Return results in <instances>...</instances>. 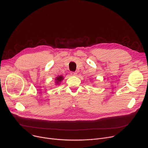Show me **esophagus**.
Masks as SVG:
<instances>
[{
  "mask_svg": "<svg viewBox=\"0 0 148 148\" xmlns=\"http://www.w3.org/2000/svg\"><path fill=\"white\" fill-rule=\"evenodd\" d=\"M70 74H71L72 76H76L77 75V73H75V72H71Z\"/></svg>",
  "mask_w": 148,
  "mask_h": 148,
  "instance_id": "obj_1",
  "label": "esophagus"
}]
</instances>
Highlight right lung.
I'll use <instances>...</instances> for the list:
<instances>
[{
  "instance_id": "obj_1",
  "label": "right lung",
  "mask_w": 148,
  "mask_h": 148,
  "mask_svg": "<svg viewBox=\"0 0 148 148\" xmlns=\"http://www.w3.org/2000/svg\"><path fill=\"white\" fill-rule=\"evenodd\" d=\"M63 79H64V77L62 76V75H59V76H58L56 78V79H55V80H56V82H55V83H56V84H59V83H60V82L62 81V80H63Z\"/></svg>"
}]
</instances>
